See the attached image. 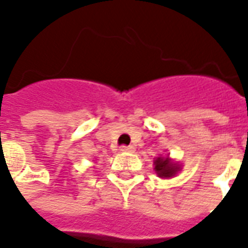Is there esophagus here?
<instances>
[{
    "instance_id": "1",
    "label": "esophagus",
    "mask_w": 248,
    "mask_h": 248,
    "mask_svg": "<svg viewBox=\"0 0 248 248\" xmlns=\"http://www.w3.org/2000/svg\"><path fill=\"white\" fill-rule=\"evenodd\" d=\"M121 151L122 152H128V153H132V152H135V148L132 147V145H128V147H121Z\"/></svg>"
}]
</instances>
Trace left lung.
<instances>
[{
	"label": "left lung",
	"instance_id": "obj_1",
	"mask_svg": "<svg viewBox=\"0 0 248 248\" xmlns=\"http://www.w3.org/2000/svg\"><path fill=\"white\" fill-rule=\"evenodd\" d=\"M181 170V165L173 162L172 159L167 157H157L155 159V171L159 177L170 179L173 177Z\"/></svg>",
	"mask_w": 248,
	"mask_h": 248
}]
</instances>
